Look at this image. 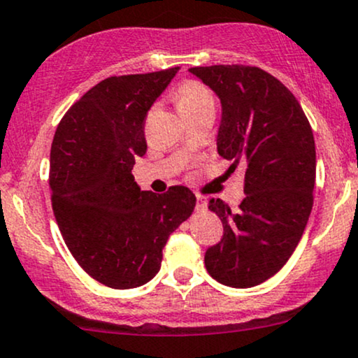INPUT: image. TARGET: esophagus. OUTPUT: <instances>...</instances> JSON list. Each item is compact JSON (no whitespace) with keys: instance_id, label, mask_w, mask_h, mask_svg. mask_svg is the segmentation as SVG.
Returning <instances> with one entry per match:
<instances>
[{"instance_id":"esophagus-1","label":"esophagus","mask_w":358,"mask_h":358,"mask_svg":"<svg viewBox=\"0 0 358 358\" xmlns=\"http://www.w3.org/2000/svg\"><path fill=\"white\" fill-rule=\"evenodd\" d=\"M206 208H208V201H206V197L197 196V201H196L197 211H206Z\"/></svg>"}]
</instances>
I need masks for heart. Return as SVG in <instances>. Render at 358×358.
<instances>
[{
    "mask_svg": "<svg viewBox=\"0 0 358 358\" xmlns=\"http://www.w3.org/2000/svg\"><path fill=\"white\" fill-rule=\"evenodd\" d=\"M176 103H178L179 112L186 110V108L203 107V105L213 103V95L203 83L196 82V80H187L176 90Z\"/></svg>",
    "mask_w": 358,
    "mask_h": 358,
    "instance_id": "heart-1",
    "label": "heart"
}]
</instances>
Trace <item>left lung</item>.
I'll use <instances>...</instances> for the list:
<instances>
[{
    "instance_id": "left-lung-1",
    "label": "left lung",
    "mask_w": 358,
    "mask_h": 358,
    "mask_svg": "<svg viewBox=\"0 0 358 358\" xmlns=\"http://www.w3.org/2000/svg\"><path fill=\"white\" fill-rule=\"evenodd\" d=\"M221 100L217 154L245 166L236 211L211 199L224 236L206 251V270L226 287L251 288L276 275L293 255L313 206L315 138L295 95L258 66L189 69Z\"/></svg>"
}]
</instances>
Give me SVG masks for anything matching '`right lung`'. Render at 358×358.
<instances>
[{
	"instance_id": "obj_1",
	"label": "right lung",
	"mask_w": 358,
	"mask_h": 358,
	"mask_svg": "<svg viewBox=\"0 0 358 358\" xmlns=\"http://www.w3.org/2000/svg\"><path fill=\"white\" fill-rule=\"evenodd\" d=\"M178 71L105 78L71 105L55 132V220L77 263L108 288L152 280L171 233L194 211L196 196L187 187L154 194L132 176L136 157L147 150V112Z\"/></svg>"
}]
</instances>
